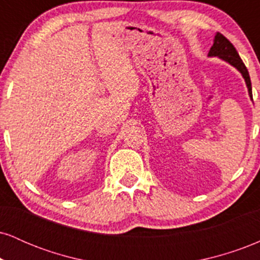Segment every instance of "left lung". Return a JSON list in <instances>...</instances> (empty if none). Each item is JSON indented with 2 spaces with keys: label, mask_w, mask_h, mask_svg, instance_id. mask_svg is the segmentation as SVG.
Wrapping results in <instances>:
<instances>
[{
  "label": "left lung",
  "mask_w": 260,
  "mask_h": 260,
  "mask_svg": "<svg viewBox=\"0 0 260 260\" xmlns=\"http://www.w3.org/2000/svg\"><path fill=\"white\" fill-rule=\"evenodd\" d=\"M209 56H217V57L225 59V61L229 62L230 64H232L234 67L237 68V70L242 73L244 80H246V84H247V88H248L250 99H253L252 84H250L248 70H247V67L244 66L243 61L241 59L237 50L235 49V46L231 44V41H230L228 38L223 37L221 32H217L215 35V40H214L213 46H211L210 51H209Z\"/></svg>",
  "instance_id": "8db88e82"
}]
</instances>
